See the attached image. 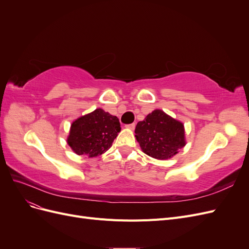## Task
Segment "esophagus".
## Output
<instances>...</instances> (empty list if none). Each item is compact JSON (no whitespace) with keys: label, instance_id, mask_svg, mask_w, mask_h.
I'll return each mask as SVG.
<instances>
[{"label":"esophagus","instance_id":"esophagus-1","mask_svg":"<svg viewBox=\"0 0 249 249\" xmlns=\"http://www.w3.org/2000/svg\"><path fill=\"white\" fill-rule=\"evenodd\" d=\"M135 124H125V127H127V129H130V130H134L135 129Z\"/></svg>","mask_w":249,"mask_h":249}]
</instances>
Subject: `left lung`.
I'll list each match as a JSON object with an SVG mask.
<instances>
[{
  "instance_id": "obj_1",
  "label": "left lung",
  "mask_w": 249,
  "mask_h": 249,
  "mask_svg": "<svg viewBox=\"0 0 249 249\" xmlns=\"http://www.w3.org/2000/svg\"><path fill=\"white\" fill-rule=\"evenodd\" d=\"M135 133L141 149L156 159H168L186 144L183 124L162 110L149 113L137 124Z\"/></svg>"
}]
</instances>
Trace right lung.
<instances>
[{"instance_id": "1", "label": "right lung", "mask_w": 249, "mask_h": 249, "mask_svg": "<svg viewBox=\"0 0 249 249\" xmlns=\"http://www.w3.org/2000/svg\"><path fill=\"white\" fill-rule=\"evenodd\" d=\"M119 132L118 118L96 109L72 123L67 143L78 155L96 157L112 145Z\"/></svg>"}]
</instances>
